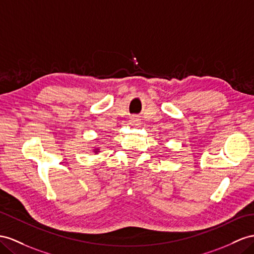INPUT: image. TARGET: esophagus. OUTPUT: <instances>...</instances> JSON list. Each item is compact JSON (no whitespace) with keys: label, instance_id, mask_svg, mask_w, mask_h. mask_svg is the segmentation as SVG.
<instances>
[{"label":"esophagus","instance_id":"esophagus-1","mask_svg":"<svg viewBox=\"0 0 254 254\" xmlns=\"http://www.w3.org/2000/svg\"><path fill=\"white\" fill-rule=\"evenodd\" d=\"M129 125L133 127H139L140 126V119L137 117H133V118L129 119Z\"/></svg>","mask_w":254,"mask_h":254}]
</instances>
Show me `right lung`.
<instances>
[{"mask_svg": "<svg viewBox=\"0 0 254 254\" xmlns=\"http://www.w3.org/2000/svg\"><path fill=\"white\" fill-rule=\"evenodd\" d=\"M100 150H101V149H100V147H94V148H93V150H92V151H93V152H94V153L96 154V153H99V152H100Z\"/></svg>", "mask_w": 254, "mask_h": 254, "instance_id": "right-lung-1", "label": "right lung"}]
</instances>
